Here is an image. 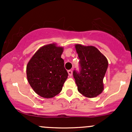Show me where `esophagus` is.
Wrapping results in <instances>:
<instances>
[{"instance_id": "obj_1", "label": "esophagus", "mask_w": 132, "mask_h": 132, "mask_svg": "<svg viewBox=\"0 0 132 132\" xmlns=\"http://www.w3.org/2000/svg\"><path fill=\"white\" fill-rule=\"evenodd\" d=\"M68 75H69V76H70V77H71V76H72V75H73L72 70H68Z\"/></svg>"}]
</instances>
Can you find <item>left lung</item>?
Masks as SVG:
<instances>
[{
	"mask_svg": "<svg viewBox=\"0 0 132 132\" xmlns=\"http://www.w3.org/2000/svg\"><path fill=\"white\" fill-rule=\"evenodd\" d=\"M80 61V72L73 75L78 92L87 98H94L103 90V80L108 68L107 58L93 46L75 45Z\"/></svg>",
	"mask_w": 132,
	"mask_h": 132,
	"instance_id": "8db88e82",
	"label": "left lung"
}]
</instances>
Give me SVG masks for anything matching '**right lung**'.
Returning <instances> with one entry per match:
<instances>
[{"label": "right lung", "mask_w": 132, "mask_h": 132, "mask_svg": "<svg viewBox=\"0 0 132 132\" xmlns=\"http://www.w3.org/2000/svg\"><path fill=\"white\" fill-rule=\"evenodd\" d=\"M63 47L49 44L41 47L27 65L28 82L36 93L51 98L62 89L68 73L61 58Z\"/></svg>", "instance_id": "1"}]
</instances>
